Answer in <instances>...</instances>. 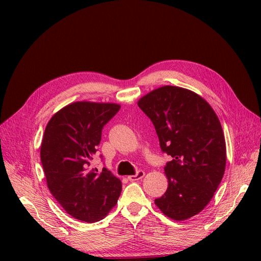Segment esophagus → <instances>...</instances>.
Returning <instances> with one entry per match:
<instances>
[{"label": "esophagus", "mask_w": 261, "mask_h": 261, "mask_svg": "<svg viewBox=\"0 0 261 261\" xmlns=\"http://www.w3.org/2000/svg\"><path fill=\"white\" fill-rule=\"evenodd\" d=\"M145 176V172L143 171V170H138L137 172H136V174H134V175H129L127 178L130 180V181H135V180H139V179H141Z\"/></svg>", "instance_id": "esophagus-1"}]
</instances>
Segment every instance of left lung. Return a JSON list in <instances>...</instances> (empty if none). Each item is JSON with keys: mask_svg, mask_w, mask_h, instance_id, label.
<instances>
[{"mask_svg": "<svg viewBox=\"0 0 261 261\" xmlns=\"http://www.w3.org/2000/svg\"><path fill=\"white\" fill-rule=\"evenodd\" d=\"M138 107L151 120L162 152L168 189L154 203L165 216L181 221L207 206L223 177L225 139L206 100L179 87L164 86L146 94Z\"/></svg>", "mask_w": 261, "mask_h": 261, "instance_id": "obj_1", "label": "left lung"}]
</instances>
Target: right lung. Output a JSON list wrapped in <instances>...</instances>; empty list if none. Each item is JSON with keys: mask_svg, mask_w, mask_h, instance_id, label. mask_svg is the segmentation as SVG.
I'll list each match as a JSON object with an SVG mask.
<instances>
[{"mask_svg": "<svg viewBox=\"0 0 261 261\" xmlns=\"http://www.w3.org/2000/svg\"><path fill=\"white\" fill-rule=\"evenodd\" d=\"M120 109L75 102L54 114L44 130L40 156L48 187L68 215L84 222L103 219L122 192L121 180L108 169L89 170L102 129Z\"/></svg>", "mask_w": 261, "mask_h": 261, "instance_id": "1", "label": "right lung"}]
</instances>
